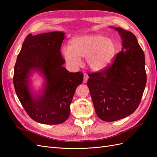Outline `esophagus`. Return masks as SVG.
Masks as SVG:
<instances>
[{
    "mask_svg": "<svg viewBox=\"0 0 157 157\" xmlns=\"http://www.w3.org/2000/svg\"><path fill=\"white\" fill-rule=\"evenodd\" d=\"M88 78H89V77H88V75H86V74L84 75V79H83V82L84 83H86L87 82Z\"/></svg>",
    "mask_w": 157,
    "mask_h": 157,
    "instance_id": "1",
    "label": "esophagus"
}]
</instances>
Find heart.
Wrapping results in <instances>:
<instances>
[{
	"instance_id": "1",
	"label": "heart",
	"mask_w": 157,
	"mask_h": 157,
	"mask_svg": "<svg viewBox=\"0 0 157 157\" xmlns=\"http://www.w3.org/2000/svg\"><path fill=\"white\" fill-rule=\"evenodd\" d=\"M63 55L73 65L80 63V58L86 57L88 67L92 71L105 69L114 59L116 44L111 38L100 35H88L77 36L71 40L69 48L64 49Z\"/></svg>"
}]
</instances>
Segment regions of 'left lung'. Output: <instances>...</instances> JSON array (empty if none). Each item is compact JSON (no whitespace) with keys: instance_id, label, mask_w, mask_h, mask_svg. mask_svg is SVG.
<instances>
[{"instance_id":"8db88e82","label":"left lung","mask_w":157,"mask_h":157,"mask_svg":"<svg viewBox=\"0 0 157 157\" xmlns=\"http://www.w3.org/2000/svg\"><path fill=\"white\" fill-rule=\"evenodd\" d=\"M114 29L121 36L123 48L111 65L90 73L87 82L97 115L106 122L120 120L134 113L147 82L145 54L136 36L119 27Z\"/></svg>"}]
</instances>
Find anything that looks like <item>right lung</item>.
Listing matches in <instances>:
<instances>
[{
	"label": "right lung",
	"mask_w": 157,
	"mask_h": 157,
	"mask_svg": "<svg viewBox=\"0 0 157 157\" xmlns=\"http://www.w3.org/2000/svg\"><path fill=\"white\" fill-rule=\"evenodd\" d=\"M64 33L54 31L28 35L14 67L13 86L23 109L33 120L44 124H59L67 119L76 88L82 82V72L69 73L61 53ZM32 70L44 75L46 88L33 98L28 78Z\"/></svg>",
	"instance_id": "right-lung-1"
}]
</instances>
